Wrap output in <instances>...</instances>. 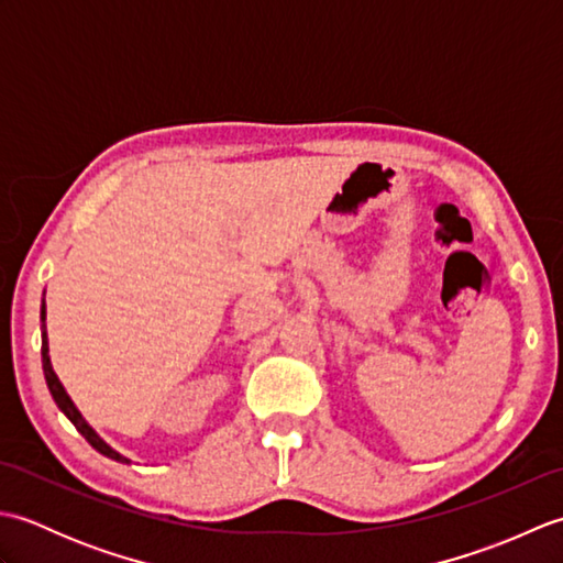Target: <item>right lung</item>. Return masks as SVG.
<instances>
[{
  "label": "right lung",
  "instance_id": "right-lung-1",
  "mask_svg": "<svg viewBox=\"0 0 563 563\" xmlns=\"http://www.w3.org/2000/svg\"><path fill=\"white\" fill-rule=\"evenodd\" d=\"M41 341H43V345H41V355H43V375H45V382H47V389H51V394H53V399H55V404H57V409L63 411L71 423H75V428L79 430V433L87 438V442L89 445L97 450V452H101L103 457H109V460H115V462H123V464H130V460L128 457H123L121 452L118 450H113L109 442H106L97 430H93L89 423H87V418L81 416V411L77 409L75 406V401H71V397L67 394V389L63 387V382H59V377L55 375V369H53V363H51V349H47V329H45V292H43V302H41Z\"/></svg>",
  "mask_w": 563,
  "mask_h": 563
}]
</instances>
